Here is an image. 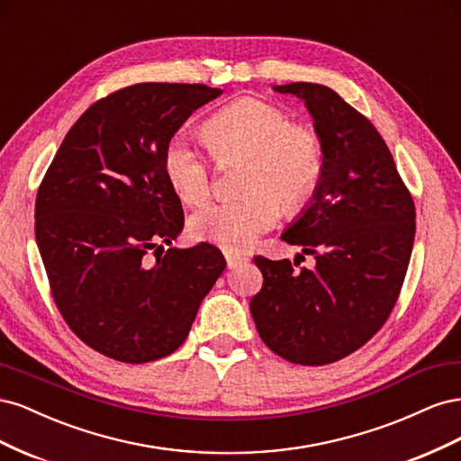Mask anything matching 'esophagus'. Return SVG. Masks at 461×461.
Listing matches in <instances>:
<instances>
[{
	"instance_id": "34e87169",
	"label": "esophagus",
	"mask_w": 461,
	"mask_h": 461,
	"mask_svg": "<svg viewBox=\"0 0 461 461\" xmlns=\"http://www.w3.org/2000/svg\"><path fill=\"white\" fill-rule=\"evenodd\" d=\"M225 258H227V265H229V269L239 267L240 263H246V261H248V258H246V256L234 254V252H225Z\"/></svg>"
}]
</instances>
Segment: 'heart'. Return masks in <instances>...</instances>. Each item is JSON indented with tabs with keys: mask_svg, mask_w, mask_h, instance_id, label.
<instances>
[{
	"mask_svg": "<svg viewBox=\"0 0 461 461\" xmlns=\"http://www.w3.org/2000/svg\"><path fill=\"white\" fill-rule=\"evenodd\" d=\"M205 140L217 159L246 156L242 196L200 209L190 219L194 239L244 249L269 230L285 207L298 213L312 202L325 173L323 142L315 131L292 124L283 109L244 97L209 117ZM163 171L176 196L202 205L213 188L212 165L185 134L163 151Z\"/></svg>",
	"mask_w": 461,
	"mask_h": 461,
	"instance_id": "obj_1",
	"label": "heart"
}]
</instances>
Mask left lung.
<instances>
[{
	"label": "left lung",
	"mask_w": 461,
	"mask_h": 461,
	"mask_svg": "<svg viewBox=\"0 0 461 461\" xmlns=\"http://www.w3.org/2000/svg\"><path fill=\"white\" fill-rule=\"evenodd\" d=\"M273 90L300 97L323 142V180L281 234L303 246L315 267L254 258L263 286L249 312L276 356L325 366L364 346L393 312L413 248L415 205L383 136L337 92L312 82Z\"/></svg>",
	"instance_id": "1"
}]
</instances>
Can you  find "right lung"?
<instances>
[{
  "label": "right lung",
  "instance_id": "obj_1",
  "mask_svg": "<svg viewBox=\"0 0 461 461\" xmlns=\"http://www.w3.org/2000/svg\"><path fill=\"white\" fill-rule=\"evenodd\" d=\"M221 94L167 82L113 92L73 124L38 188L36 242L53 300L77 337L107 357L146 364L173 354L227 267L207 242L163 248L185 227L165 146ZM148 249L160 252L156 262Z\"/></svg>",
  "mask_w": 461,
  "mask_h": 461
}]
</instances>
